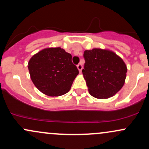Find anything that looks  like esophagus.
<instances>
[{"mask_svg":"<svg viewBox=\"0 0 149 149\" xmlns=\"http://www.w3.org/2000/svg\"><path fill=\"white\" fill-rule=\"evenodd\" d=\"M77 68H78V69L79 70V72L81 73V71L82 69H83V66H82L81 64H78L77 65Z\"/></svg>","mask_w":149,"mask_h":149,"instance_id":"obj_1","label":"esophagus"}]
</instances>
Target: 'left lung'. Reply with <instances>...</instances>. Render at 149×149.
<instances>
[{
	"mask_svg": "<svg viewBox=\"0 0 149 149\" xmlns=\"http://www.w3.org/2000/svg\"><path fill=\"white\" fill-rule=\"evenodd\" d=\"M83 57L85 63L82 72L92 97L109 98L123 88L127 69L117 54L107 49L95 48L85 50Z\"/></svg>",
	"mask_w": 149,
	"mask_h": 149,
	"instance_id": "obj_1",
	"label": "left lung"
}]
</instances>
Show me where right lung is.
Wrapping results in <instances>:
<instances>
[{
  "mask_svg": "<svg viewBox=\"0 0 149 149\" xmlns=\"http://www.w3.org/2000/svg\"><path fill=\"white\" fill-rule=\"evenodd\" d=\"M71 58V54L61 47L46 48L34 54L28 69L35 86L51 97L67 93L79 73Z\"/></svg>",
  "mask_w": 149,
  "mask_h": 149,
  "instance_id": "1",
  "label": "right lung"
}]
</instances>
